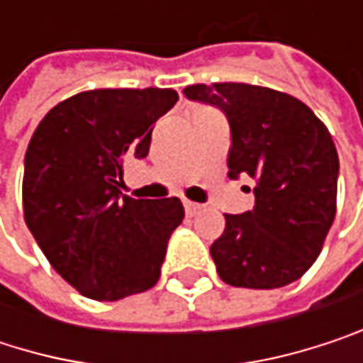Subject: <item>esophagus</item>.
Returning a JSON list of instances; mask_svg holds the SVG:
<instances>
[{
	"label": "esophagus",
	"instance_id": "34e87169",
	"mask_svg": "<svg viewBox=\"0 0 363 363\" xmlns=\"http://www.w3.org/2000/svg\"><path fill=\"white\" fill-rule=\"evenodd\" d=\"M203 210V206L201 203H195V201H184V212L189 214V216H195V214H199Z\"/></svg>",
	"mask_w": 363,
	"mask_h": 363
}]
</instances>
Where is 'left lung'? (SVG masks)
Instances as JSON below:
<instances>
[{
    "label": "left lung",
    "mask_w": 363,
    "mask_h": 363,
    "mask_svg": "<svg viewBox=\"0 0 363 363\" xmlns=\"http://www.w3.org/2000/svg\"><path fill=\"white\" fill-rule=\"evenodd\" d=\"M231 128L229 179L250 177L254 208L225 214L210 246L220 279L273 290L296 281L322 252L336 214L338 153L328 128L298 99L250 84L186 86Z\"/></svg>",
    "instance_id": "obj_1"
}]
</instances>
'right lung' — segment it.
<instances>
[{"label":"right lung","instance_id":"obj_1","mask_svg":"<svg viewBox=\"0 0 363 363\" xmlns=\"http://www.w3.org/2000/svg\"><path fill=\"white\" fill-rule=\"evenodd\" d=\"M170 88L79 92L39 121L25 155V223L54 271L94 301L153 288L179 197L121 195L123 162L145 160L153 123L172 109Z\"/></svg>","mask_w":363,"mask_h":363}]
</instances>
